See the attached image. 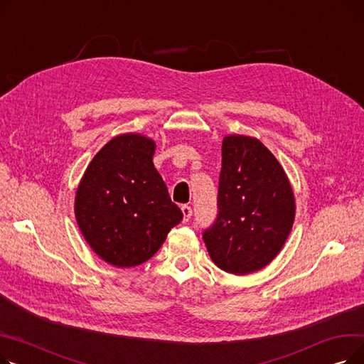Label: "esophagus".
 Returning <instances> with one entry per match:
<instances>
[{"instance_id":"esophagus-1","label":"esophagus","mask_w":364,"mask_h":364,"mask_svg":"<svg viewBox=\"0 0 364 364\" xmlns=\"http://www.w3.org/2000/svg\"><path fill=\"white\" fill-rule=\"evenodd\" d=\"M181 213H183V221H188L190 217H192V208L187 206V205H183L181 206Z\"/></svg>"}]
</instances>
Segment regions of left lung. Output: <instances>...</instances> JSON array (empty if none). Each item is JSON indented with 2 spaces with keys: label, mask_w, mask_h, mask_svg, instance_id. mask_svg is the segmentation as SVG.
Returning <instances> with one entry per match:
<instances>
[{
  "label": "left lung",
  "mask_w": 364,
  "mask_h": 364,
  "mask_svg": "<svg viewBox=\"0 0 364 364\" xmlns=\"http://www.w3.org/2000/svg\"><path fill=\"white\" fill-rule=\"evenodd\" d=\"M218 217L203 233L209 257L221 270L243 276L269 265L289 237L295 196L288 176L258 139H223Z\"/></svg>",
  "instance_id": "1"
}]
</instances>
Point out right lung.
Wrapping results in <instances>:
<instances>
[{
	"label": "right lung",
	"mask_w": 364,
	"mask_h": 364,
	"mask_svg": "<svg viewBox=\"0 0 364 364\" xmlns=\"http://www.w3.org/2000/svg\"><path fill=\"white\" fill-rule=\"evenodd\" d=\"M155 150L143 134H119L97 151L76 188L75 218L84 239L119 269L150 259L183 220L153 165Z\"/></svg>",
	"instance_id": "obj_1"
}]
</instances>
